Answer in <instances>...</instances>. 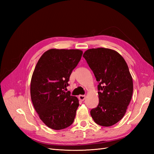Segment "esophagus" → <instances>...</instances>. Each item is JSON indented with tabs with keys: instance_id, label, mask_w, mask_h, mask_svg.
I'll list each match as a JSON object with an SVG mask.
<instances>
[{
	"instance_id": "1",
	"label": "esophagus",
	"mask_w": 154,
	"mask_h": 154,
	"mask_svg": "<svg viewBox=\"0 0 154 154\" xmlns=\"http://www.w3.org/2000/svg\"><path fill=\"white\" fill-rule=\"evenodd\" d=\"M78 98L81 101H83L85 99V95H80L78 96Z\"/></svg>"
}]
</instances>
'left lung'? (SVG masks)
I'll use <instances>...</instances> for the list:
<instances>
[{
  "mask_svg": "<svg viewBox=\"0 0 154 154\" xmlns=\"http://www.w3.org/2000/svg\"><path fill=\"white\" fill-rule=\"evenodd\" d=\"M83 57L99 83V103L91 115L97 125L110 127L123 118L132 99L133 81L128 67L122 56L110 49H90Z\"/></svg>",
  "mask_w": 154,
  "mask_h": 154,
  "instance_id": "obj_1",
  "label": "left lung"
}]
</instances>
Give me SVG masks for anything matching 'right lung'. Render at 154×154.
I'll return each mask as SVG.
<instances>
[{
	"label": "right lung",
	"instance_id": "1",
	"mask_svg": "<svg viewBox=\"0 0 154 154\" xmlns=\"http://www.w3.org/2000/svg\"><path fill=\"white\" fill-rule=\"evenodd\" d=\"M82 54L78 49H49L42 55L32 73V103L40 119L53 130L69 127L75 118L78 99L66 91Z\"/></svg>",
	"mask_w": 154,
	"mask_h": 154
}]
</instances>
